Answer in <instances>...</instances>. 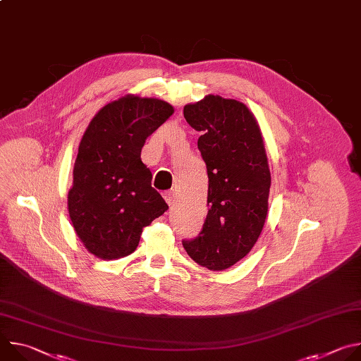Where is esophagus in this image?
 <instances>
[{
  "instance_id": "obj_1",
  "label": "esophagus",
  "mask_w": 361,
  "mask_h": 361,
  "mask_svg": "<svg viewBox=\"0 0 361 361\" xmlns=\"http://www.w3.org/2000/svg\"><path fill=\"white\" fill-rule=\"evenodd\" d=\"M164 198H166V201L169 202V205H173V204L176 202V198H177V195H176V191H174V190L166 191V192H164Z\"/></svg>"
}]
</instances>
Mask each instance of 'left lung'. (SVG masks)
I'll return each instance as SVG.
<instances>
[{
	"instance_id": "8db88e82",
	"label": "left lung",
	"mask_w": 361,
	"mask_h": 361,
	"mask_svg": "<svg viewBox=\"0 0 361 361\" xmlns=\"http://www.w3.org/2000/svg\"><path fill=\"white\" fill-rule=\"evenodd\" d=\"M184 118L201 133L209 213L198 237L183 245L197 264L223 271L250 252L267 219L271 174L264 138L245 104L220 95L184 106Z\"/></svg>"
}]
</instances>
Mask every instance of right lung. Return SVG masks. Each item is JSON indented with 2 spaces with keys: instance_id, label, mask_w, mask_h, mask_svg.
Returning <instances> with one entry per match:
<instances>
[{
  "instance_id": "obj_1",
  "label": "right lung",
  "mask_w": 361,
  "mask_h": 361,
  "mask_svg": "<svg viewBox=\"0 0 361 361\" xmlns=\"http://www.w3.org/2000/svg\"><path fill=\"white\" fill-rule=\"evenodd\" d=\"M173 113L164 99L127 94L90 121L74 163L68 213L80 241L98 259L134 252L142 228L169 209L151 187L141 148Z\"/></svg>"
}]
</instances>
